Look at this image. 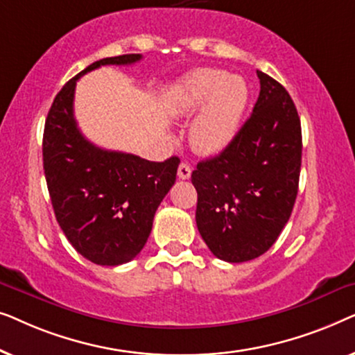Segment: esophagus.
<instances>
[{
	"instance_id": "obj_1",
	"label": "esophagus",
	"mask_w": 355,
	"mask_h": 355,
	"mask_svg": "<svg viewBox=\"0 0 355 355\" xmlns=\"http://www.w3.org/2000/svg\"><path fill=\"white\" fill-rule=\"evenodd\" d=\"M191 173H192V169H191V166H189V164H186V163L179 164V168H178V178L179 179H189V178H191Z\"/></svg>"
}]
</instances>
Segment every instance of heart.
Listing matches in <instances>:
<instances>
[{"mask_svg": "<svg viewBox=\"0 0 355 355\" xmlns=\"http://www.w3.org/2000/svg\"><path fill=\"white\" fill-rule=\"evenodd\" d=\"M203 108L191 125V144L200 153L225 150L239 129L247 105V87L237 76L218 69L192 72L173 100V113L189 116Z\"/></svg>", "mask_w": 355, "mask_h": 355, "instance_id": "heart-1", "label": "heart"}]
</instances>
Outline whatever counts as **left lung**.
I'll return each instance as SVG.
<instances>
[{
	"label": "left lung",
	"instance_id": "obj_1",
	"mask_svg": "<svg viewBox=\"0 0 355 355\" xmlns=\"http://www.w3.org/2000/svg\"><path fill=\"white\" fill-rule=\"evenodd\" d=\"M260 94L231 144L192 171L196 221L211 254L254 260L275 244L297 197L302 130L288 90L257 71Z\"/></svg>",
	"mask_w": 355,
	"mask_h": 355
}]
</instances>
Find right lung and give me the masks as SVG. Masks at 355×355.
I'll return each instance as SVG.
<instances>
[{"label": "right lung", "instance_id": "obj_1", "mask_svg": "<svg viewBox=\"0 0 355 355\" xmlns=\"http://www.w3.org/2000/svg\"><path fill=\"white\" fill-rule=\"evenodd\" d=\"M142 55L103 58L67 82L53 101L43 132V169L51 205L72 247L96 265L139 255L153 216L176 181L179 158L148 162L89 142L74 118L76 82L100 66H128Z\"/></svg>", "mask_w": 355, "mask_h": 355}]
</instances>
